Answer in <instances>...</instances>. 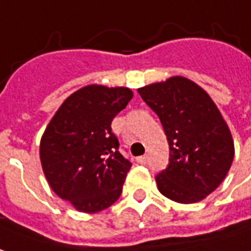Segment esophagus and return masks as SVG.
<instances>
[{"label": "esophagus", "mask_w": 251, "mask_h": 251, "mask_svg": "<svg viewBox=\"0 0 251 251\" xmlns=\"http://www.w3.org/2000/svg\"><path fill=\"white\" fill-rule=\"evenodd\" d=\"M148 161V158L146 156V155H141V156H139L137 158V163H140V165H146Z\"/></svg>", "instance_id": "1"}]
</instances>
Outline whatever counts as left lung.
Instances as JSON below:
<instances>
[{"label": "left lung", "instance_id": "1", "mask_svg": "<svg viewBox=\"0 0 251 251\" xmlns=\"http://www.w3.org/2000/svg\"><path fill=\"white\" fill-rule=\"evenodd\" d=\"M159 117L168 137L169 166L155 177L177 203L202 201L223 183L235 155L231 130L211 97L184 76L137 89Z\"/></svg>", "mask_w": 251, "mask_h": 251}]
</instances>
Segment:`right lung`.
<instances>
[{
    "label": "right lung",
    "mask_w": 251,
    "mask_h": 251,
    "mask_svg": "<svg viewBox=\"0 0 251 251\" xmlns=\"http://www.w3.org/2000/svg\"><path fill=\"white\" fill-rule=\"evenodd\" d=\"M132 97L124 86H83L63 101L42 134L44 175L54 194L78 211H101L121 197L132 163L118 151L111 122Z\"/></svg>",
    "instance_id": "add662e5"
}]
</instances>
